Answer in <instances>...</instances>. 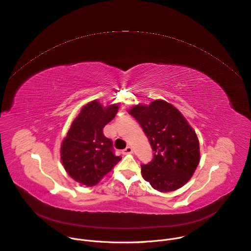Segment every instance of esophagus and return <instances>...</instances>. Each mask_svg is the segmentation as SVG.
Wrapping results in <instances>:
<instances>
[{
  "mask_svg": "<svg viewBox=\"0 0 251 251\" xmlns=\"http://www.w3.org/2000/svg\"><path fill=\"white\" fill-rule=\"evenodd\" d=\"M133 153V149L131 146H127L124 150H123V154H131Z\"/></svg>",
  "mask_w": 251,
  "mask_h": 251,
  "instance_id": "34e87169",
  "label": "esophagus"
}]
</instances>
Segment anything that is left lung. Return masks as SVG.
<instances>
[{
    "label": "left lung",
    "instance_id": "8db88e82",
    "mask_svg": "<svg viewBox=\"0 0 251 251\" xmlns=\"http://www.w3.org/2000/svg\"><path fill=\"white\" fill-rule=\"evenodd\" d=\"M148 137L154 156L141 165L143 178L160 192L185 185L200 160L199 141L181 112L164 100L136 105L129 111Z\"/></svg>",
    "mask_w": 251,
    "mask_h": 251
}]
</instances>
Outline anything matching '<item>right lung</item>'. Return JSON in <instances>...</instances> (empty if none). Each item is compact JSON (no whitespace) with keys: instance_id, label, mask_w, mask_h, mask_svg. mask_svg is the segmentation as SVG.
<instances>
[{"instance_id":"obj_1","label":"right lung","mask_w":251,"mask_h":251,"mask_svg":"<svg viewBox=\"0 0 251 251\" xmlns=\"http://www.w3.org/2000/svg\"><path fill=\"white\" fill-rule=\"evenodd\" d=\"M117 112V104L104 107L94 100L82 108L68 131L61 146V160L67 173L79 183L95 186L121 160L114 154L111 139L103 134V128Z\"/></svg>"}]
</instances>
